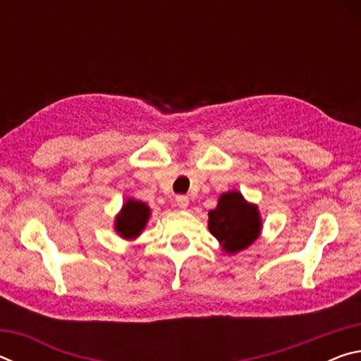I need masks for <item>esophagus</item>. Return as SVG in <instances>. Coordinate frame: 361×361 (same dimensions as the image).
I'll use <instances>...</instances> for the list:
<instances>
[{
  "mask_svg": "<svg viewBox=\"0 0 361 361\" xmlns=\"http://www.w3.org/2000/svg\"><path fill=\"white\" fill-rule=\"evenodd\" d=\"M176 205H178L181 210L188 209V205H189V197H188V195H176Z\"/></svg>",
  "mask_w": 361,
  "mask_h": 361,
  "instance_id": "esophagus-1",
  "label": "esophagus"
}]
</instances>
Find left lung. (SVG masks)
I'll return each mask as SVG.
<instances>
[{
  "label": "left lung",
  "instance_id": "1",
  "mask_svg": "<svg viewBox=\"0 0 361 361\" xmlns=\"http://www.w3.org/2000/svg\"><path fill=\"white\" fill-rule=\"evenodd\" d=\"M261 228L258 207L248 204L239 191L219 195L216 209L209 212V229L226 253H237L252 245Z\"/></svg>",
  "mask_w": 361,
  "mask_h": 361
}]
</instances>
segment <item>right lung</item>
<instances>
[{
    "mask_svg": "<svg viewBox=\"0 0 361 361\" xmlns=\"http://www.w3.org/2000/svg\"><path fill=\"white\" fill-rule=\"evenodd\" d=\"M151 215L149 207L135 199H129L116 216L114 229L122 239L132 240L142 234Z\"/></svg>",
    "mask_w": 361,
    "mask_h": 361,
    "instance_id": "add662e5",
    "label": "right lung"
}]
</instances>
